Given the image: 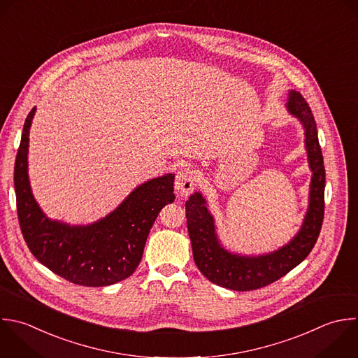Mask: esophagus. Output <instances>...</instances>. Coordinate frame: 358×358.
<instances>
[{"mask_svg":"<svg viewBox=\"0 0 358 358\" xmlns=\"http://www.w3.org/2000/svg\"><path fill=\"white\" fill-rule=\"evenodd\" d=\"M197 182V173L196 171L190 168H183L176 173V180H175V189L180 196H187L193 192L196 187Z\"/></svg>","mask_w":358,"mask_h":358,"instance_id":"34e87169","label":"esophagus"}]
</instances>
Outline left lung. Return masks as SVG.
<instances>
[{"label":"left lung","instance_id":"1","mask_svg":"<svg viewBox=\"0 0 358 358\" xmlns=\"http://www.w3.org/2000/svg\"><path fill=\"white\" fill-rule=\"evenodd\" d=\"M287 109L305 129V145L313 172L309 192V208L301 231L281 249L262 256H239L225 250L215 235L214 220L206 200L194 193L186 201L187 231L194 263L211 282L235 289L252 291L266 287L298 266L315 246L324 214V165L317 140L315 117L306 101L296 91L288 94Z\"/></svg>","mask_w":358,"mask_h":358}]
</instances>
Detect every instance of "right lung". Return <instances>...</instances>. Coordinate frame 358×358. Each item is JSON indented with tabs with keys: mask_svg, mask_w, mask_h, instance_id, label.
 <instances>
[{
	"mask_svg": "<svg viewBox=\"0 0 358 358\" xmlns=\"http://www.w3.org/2000/svg\"><path fill=\"white\" fill-rule=\"evenodd\" d=\"M29 112L17 152L14 185L24 239L32 255L57 275L85 287H105L130 277L141 262L145 241L159 211L175 200V176L151 179L138 186L103 220L70 227L49 220L31 192L28 178Z\"/></svg>",
	"mask_w": 358,
	"mask_h": 358,
	"instance_id": "1",
	"label": "right lung"
}]
</instances>
